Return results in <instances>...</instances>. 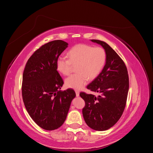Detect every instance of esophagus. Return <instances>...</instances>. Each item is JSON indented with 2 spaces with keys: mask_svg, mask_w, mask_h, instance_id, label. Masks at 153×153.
Returning <instances> with one entry per match:
<instances>
[{
  "mask_svg": "<svg viewBox=\"0 0 153 153\" xmlns=\"http://www.w3.org/2000/svg\"><path fill=\"white\" fill-rule=\"evenodd\" d=\"M75 93H76V96H79L80 94V92L78 91H75Z\"/></svg>",
  "mask_w": 153,
  "mask_h": 153,
  "instance_id": "34e87169",
  "label": "esophagus"
}]
</instances>
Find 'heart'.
<instances>
[{
  "instance_id": "obj_1",
  "label": "heart",
  "mask_w": 153,
  "mask_h": 153,
  "mask_svg": "<svg viewBox=\"0 0 153 153\" xmlns=\"http://www.w3.org/2000/svg\"><path fill=\"white\" fill-rule=\"evenodd\" d=\"M68 56L61 55L56 61V68L64 75L72 71L73 66H77L76 74L68 77L65 84L68 88L82 89L87 84L89 78L94 79L105 66L106 53L104 48L94 47L86 44H78L69 50Z\"/></svg>"
}]
</instances>
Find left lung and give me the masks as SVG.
I'll use <instances>...</instances> for the list:
<instances>
[{
    "label": "left lung",
    "instance_id": "1",
    "mask_svg": "<svg viewBox=\"0 0 153 153\" xmlns=\"http://www.w3.org/2000/svg\"><path fill=\"white\" fill-rule=\"evenodd\" d=\"M91 41L102 46L106 61L102 71L87 86L100 95L80 93L85 103L82 114L88 126L105 131L112 127L123 115L129 90V77L124 61L107 43L98 39Z\"/></svg>",
    "mask_w": 153,
    "mask_h": 153
}]
</instances>
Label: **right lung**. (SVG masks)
Segmentation results:
<instances>
[{
	"instance_id": "right-lung-1",
	"label": "right lung",
	"mask_w": 153,
	"mask_h": 153,
	"mask_svg": "<svg viewBox=\"0 0 153 153\" xmlns=\"http://www.w3.org/2000/svg\"><path fill=\"white\" fill-rule=\"evenodd\" d=\"M68 45L62 40L42 45L27 61L23 73L22 93L26 110L46 130L62 126L76 96L72 89L60 90L64 82L56 68L57 59Z\"/></svg>"
}]
</instances>
